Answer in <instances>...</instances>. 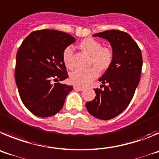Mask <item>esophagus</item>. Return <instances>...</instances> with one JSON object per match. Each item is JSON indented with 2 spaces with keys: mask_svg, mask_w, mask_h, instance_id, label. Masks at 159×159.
<instances>
[{
  "mask_svg": "<svg viewBox=\"0 0 159 159\" xmlns=\"http://www.w3.org/2000/svg\"><path fill=\"white\" fill-rule=\"evenodd\" d=\"M74 89L77 90V91H82V90H84V88H82V87H79V86H74Z\"/></svg>",
  "mask_w": 159,
  "mask_h": 159,
  "instance_id": "obj_1",
  "label": "esophagus"
}]
</instances>
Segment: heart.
I'll list each match as a JSON object with an SVG mask.
<instances>
[{"mask_svg":"<svg viewBox=\"0 0 159 159\" xmlns=\"http://www.w3.org/2000/svg\"><path fill=\"white\" fill-rule=\"evenodd\" d=\"M84 53L90 55L89 65L94 66L86 70H74L70 75V81L78 86H86L95 80L101 72H105L112 65L114 60V51L109 47H102L100 41L92 38L81 40L78 45ZM73 51L66 48L62 52V61L68 69H72Z\"/></svg>","mask_w":159,"mask_h":159,"instance_id":"heart-1","label":"heart"}]
</instances>
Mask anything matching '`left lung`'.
<instances>
[{
	"mask_svg": "<svg viewBox=\"0 0 159 159\" xmlns=\"http://www.w3.org/2000/svg\"><path fill=\"white\" fill-rule=\"evenodd\" d=\"M93 36L107 39L115 55L112 65L99 79L104 89H95V98L85 104L91 115L107 120L120 114L131 102L140 81L142 53L135 40L124 31L108 30Z\"/></svg>",
	"mask_w": 159,
	"mask_h": 159,
	"instance_id": "1",
	"label": "left lung"
}]
</instances>
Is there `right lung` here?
<instances>
[{
    "label": "right lung",
    "instance_id": "obj_1",
    "mask_svg": "<svg viewBox=\"0 0 159 159\" xmlns=\"http://www.w3.org/2000/svg\"><path fill=\"white\" fill-rule=\"evenodd\" d=\"M75 40L62 31L39 30L24 39L18 49L16 83L21 101L34 115L48 117L58 113L72 91V85L51 81L68 78L62 52Z\"/></svg>",
    "mask_w": 159,
    "mask_h": 159
}]
</instances>
